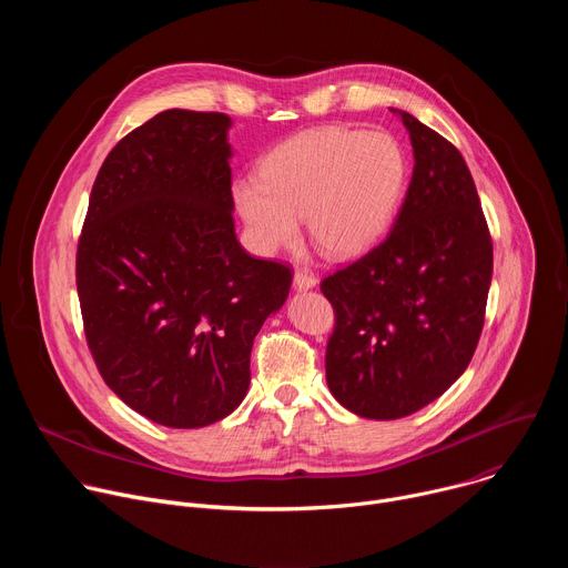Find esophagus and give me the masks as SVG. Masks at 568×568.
Wrapping results in <instances>:
<instances>
[{
	"mask_svg": "<svg viewBox=\"0 0 568 568\" xmlns=\"http://www.w3.org/2000/svg\"><path fill=\"white\" fill-rule=\"evenodd\" d=\"M316 285V276L307 270H296L294 272V287L296 290H310Z\"/></svg>",
	"mask_w": 568,
	"mask_h": 568,
	"instance_id": "1",
	"label": "esophagus"
}]
</instances>
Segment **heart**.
<instances>
[{
    "label": "heart",
    "mask_w": 568,
    "mask_h": 568,
    "mask_svg": "<svg viewBox=\"0 0 568 568\" xmlns=\"http://www.w3.org/2000/svg\"><path fill=\"white\" fill-rule=\"evenodd\" d=\"M407 175V152L393 134L328 125L274 148L261 164V182H235L233 200L265 254L296 242L305 217L318 252L355 258L390 226Z\"/></svg>",
    "instance_id": "heart-1"
}]
</instances>
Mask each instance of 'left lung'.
<instances>
[{"label": "left lung", "instance_id": "obj_1", "mask_svg": "<svg viewBox=\"0 0 568 568\" xmlns=\"http://www.w3.org/2000/svg\"><path fill=\"white\" fill-rule=\"evenodd\" d=\"M399 116L416 164L395 224L321 281L335 310L331 393L373 420L416 414L463 375L493 281V237L463 154L416 116Z\"/></svg>", "mask_w": 568, "mask_h": 568}]
</instances>
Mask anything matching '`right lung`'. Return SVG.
Instances as JSON below:
<instances>
[{"instance_id":"add662e5","label":"right lung","mask_w":568,"mask_h":568,"mask_svg":"<svg viewBox=\"0 0 568 568\" xmlns=\"http://www.w3.org/2000/svg\"><path fill=\"white\" fill-rule=\"evenodd\" d=\"M231 119L166 110L125 134L92 186L75 252L90 353L130 409L173 429L226 418L292 270L233 231Z\"/></svg>"}]
</instances>
